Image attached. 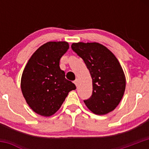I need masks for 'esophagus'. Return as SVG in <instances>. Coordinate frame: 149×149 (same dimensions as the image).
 Here are the masks:
<instances>
[{"label": "esophagus", "mask_w": 149, "mask_h": 149, "mask_svg": "<svg viewBox=\"0 0 149 149\" xmlns=\"http://www.w3.org/2000/svg\"><path fill=\"white\" fill-rule=\"evenodd\" d=\"M74 84H76V86H77L78 84H79V79H76V80L74 81Z\"/></svg>", "instance_id": "esophagus-1"}]
</instances>
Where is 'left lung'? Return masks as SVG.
<instances>
[{"label": "left lung", "instance_id": "1", "mask_svg": "<svg viewBox=\"0 0 149 149\" xmlns=\"http://www.w3.org/2000/svg\"><path fill=\"white\" fill-rule=\"evenodd\" d=\"M71 48L83 59L92 79V94L84 100L87 107L97 115L114 110L125 89L124 72L116 57L97 42L73 43Z\"/></svg>", "mask_w": 149, "mask_h": 149}]
</instances>
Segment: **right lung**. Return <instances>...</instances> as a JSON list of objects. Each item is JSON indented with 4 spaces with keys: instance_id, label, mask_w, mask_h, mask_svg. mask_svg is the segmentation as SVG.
Here are the masks:
<instances>
[{
    "instance_id": "right-lung-1",
    "label": "right lung",
    "mask_w": 149,
    "mask_h": 149,
    "mask_svg": "<svg viewBox=\"0 0 149 149\" xmlns=\"http://www.w3.org/2000/svg\"><path fill=\"white\" fill-rule=\"evenodd\" d=\"M66 42H49L29 60L21 81L22 94L34 112L42 116L55 114L76 86L65 78L60 60L68 49Z\"/></svg>"
}]
</instances>
